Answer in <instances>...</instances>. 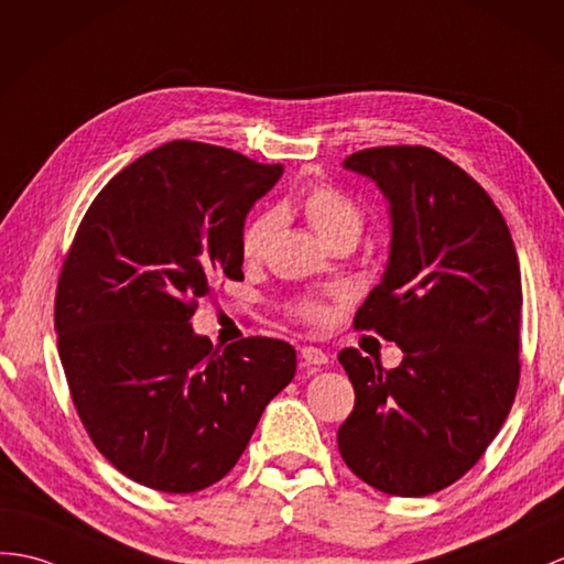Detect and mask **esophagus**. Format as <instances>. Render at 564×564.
Listing matches in <instances>:
<instances>
[{
	"label": "esophagus",
	"mask_w": 564,
	"mask_h": 564,
	"mask_svg": "<svg viewBox=\"0 0 564 564\" xmlns=\"http://www.w3.org/2000/svg\"><path fill=\"white\" fill-rule=\"evenodd\" d=\"M300 358H303L305 365H314V368H322V365L329 362V356L317 346H303L300 348Z\"/></svg>",
	"instance_id": "obj_1"
}]
</instances>
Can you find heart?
Wrapping results in <instances>:
<instances>
[{
    "label": "heart",
    "instance_id": "obj_1",
    "mask_svg": "<svg viewBox=\"0 0 564 564\" xmlns=\"http://www.w3.org/2000/svg\"><path fill=\"white\" fill-rule=\"evenodd\" d=\"M300 212L307 218L310 226L319 238L334 247L338 242H352L356 245L358 238L365 230V223H368V214L358 199L344 189L334 185H312L303 199H300ZM279 228V216L276 212H261L245 223L240 232V254L245 261H259L264 259L273 232ZM293 312L305 322H319L324 317V307L317 300H300L293 305Z\"/></svg>",
    "mask_w": 564,
    "mask_h": 564
}]
</instances>
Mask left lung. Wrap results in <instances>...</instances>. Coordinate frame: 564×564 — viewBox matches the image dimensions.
I'll return each instance as SVG.
<instances>
[{"instance_id": "obj_1", "label": "left lung", "mask_w": 564, "mask_h": 564, "mask_svg": "<svg viewBox=\"0 0 564 564\" xmlns=\"http://www.w3.org/2000/svg\"><path fill=\"white\" fill-rule=\"evenodd\" d=\"M389 199L391 252L352 326L403 350L399 368L338 352L356 405L338 452L387 495L423 497L459 480L486 454L519 387L521 273L490 194L427 147L348 155Z\"/></svg>"}]
</instances>
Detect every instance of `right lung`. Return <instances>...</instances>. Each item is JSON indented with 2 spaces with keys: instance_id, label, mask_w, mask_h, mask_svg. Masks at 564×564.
<instances>
[{
  "instance_id": "obj_1",
  "label": "right lung",
  "mask_w": 564,
  "mask_h": 564,
  "mask_svg": "<svg viewBox=\"0 0 564 564\" xmlns=\"http://www.w3.org/2000/svg\"><path fill=\"white\" fill-rule=\"evenodd\" d=\"M283 165L202 141H167L120 170L62 261L55 329L74 409L120 474L196 492L238 464L295 348L192 332L216 281H242L240 232Z\"/></svg>"
}]
</instances>
